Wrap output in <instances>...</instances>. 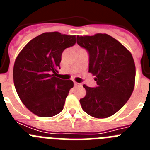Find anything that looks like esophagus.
Instances as JSON below:
<instances>
[{
  "label": "esophagus",
  "instance_id": "1",
  "mask_svg": "<svg viewBox=\"0 0 150 150\" xmlns=\"http://www.w3.org/2000/svg\"><path fill=\"white\" fill-rule=\"evenodd\" d=\"M74 86H81V84H80V83H76V82H74Z\"/></svg>",
  "mask_w": 150,
  "mask_h": 150
}]
</instances>
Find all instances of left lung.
<instances>
[{"label": "left lung", "instance_id": "1", "mask_svg": "<svg viewBox=\"0 0 150 150\" xmlns=\"http://www.w3.org/2000/svg\"><path fill=\"white\" fill-rule=\"evenodd\" d=\"M77 44L88 52V72L97 86L83 85L86 95L79 102L83 110L98 119L115 114L133 92L135 64L132 54L117 40L107 34L77 36Z\"/></svg>", "mask_w": 150, "mask_h": 150}]
</instances>
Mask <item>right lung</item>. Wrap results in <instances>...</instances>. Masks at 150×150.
<instances>
[{
	"label": "right lung",
	"instance_id": "add662e5",
	"mask_svg": "<svg viewBox=\"0 0 150 150\" xmlns=\"http://www.w3.org/2000/svg\"><path fill=\"white\" fill-rule=\"evenodd\" d=\"M76 42L75 35L46 32L32 39L18 54L13 67V82L19 98L40 117H51L64 108L71 79L58 78L62 52Z\"/></svg>",
	"mask_w": 150,
	"mask_h": 150
}]
</instances>
